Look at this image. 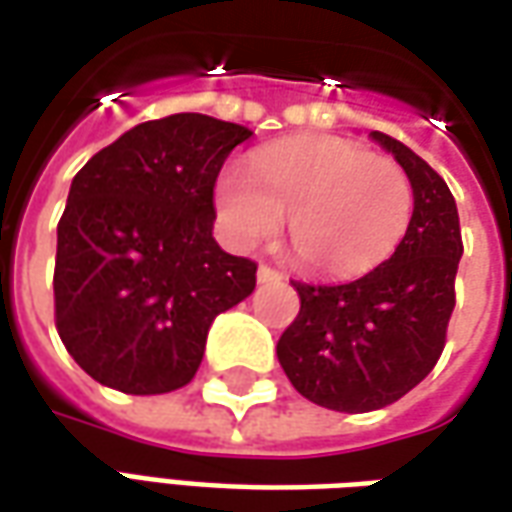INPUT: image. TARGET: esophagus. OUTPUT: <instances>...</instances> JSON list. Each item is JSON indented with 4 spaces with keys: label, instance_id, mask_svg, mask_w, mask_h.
<instances>
[{
    "label": "esophagus",
    "instance_id": "obj_1",
    "mask_svg": "<svg viewBox=\"0 0 512 512\" xmlns=\"http://www.w3.org/2000/svg\"><path fill=\"white\" fill-rule=\"evenodd\" d=\"M256 276H259L262 284H267V281H281V273H278L276 267H270V264H259V273Z\"/></svg>",
    "mask_w": 512,
    "mask_h": 512
}]
</instances>
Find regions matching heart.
Returning <instances> with one entry per match:
<instances>
[{
  "label": "heart",
  "mask_w": 512,
  "mask_h": 512,
  "mask_svg": "<svg viewBox=\"0 0 512 512\" xmlns=\"http://www.w3.org/2000/svg\"><path fill=\"white\" fill-rule=\"evenodd\" d=\"M217 209L228 236L253 248L278 234L317 276H357L390 259L415 209L412 181L390 158L334 136H306L253 153L248 169H225Z\"/></svg>",
  "instance_id": "obj_1"
}]
</instances>
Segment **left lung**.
<instances>
[{"instance_id": "8db88e82", "label": "left lung", "mask_w": 512, "mask_h": 512, "mask_svg": "<svg viewBox=\"0 0 512 512\" xmlns=\"http://www.w3.org/2000/svg\"><path fill=\"white\" fill-rule=\"evenodd\" d=\"M370 136L410 175V231L387 262L357 281H292L301 312L276 345L292 387L337 412L382 410L432 373L446 345L463 256L446 181L407 144L379 130Z\"/></svg>"}]
</instances>
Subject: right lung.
I'll use <instances>...</instances> for the list:
<instances>
[{"label": "right lung", "mask_w": 512, "mask_h": 512, "mask_svg": "<svg viewBox=\"0 0 512 512\" xmlns=\"http://www.w3.org/2000/svg\"><path fill=\"white\" fill-rule=\"evenodd\" d=\"M250 130L206 114L142 122L74 175L58 222L55 329L94 382L130 396L195 379L214 317L256 262L214 242V186Z\"/></svg>", "instance_id": "1"}]
</instances>
